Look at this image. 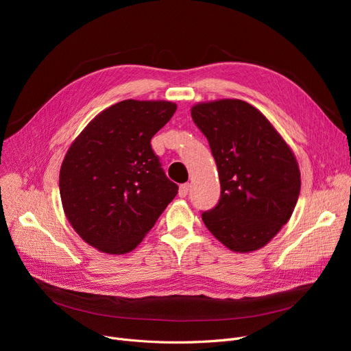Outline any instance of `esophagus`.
I'll return each instance as SVG.
<instances>
[{
	"mask_svg": "<svg viewBox=\"0 0 351 351\" xmlns=\"http://www.w3.org/2000/svg\"><path fill=\"white\" fill-rule=\"evenodd\" d=\"M189 183H182V185L179 186V196L180 197H185L186 195H188V192H189Z\"/></svg>",
	"mask_w": 351,
	"mask_h": 351,
	"instance_id": "34e87169",
	"label": "esophagus"
}]
</instances>
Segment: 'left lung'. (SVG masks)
Wrapping results in <instances>:
<instances>
[{"label":"left lung","instance_id":"obj_1","mask_svg":"<svg viewBox=\"0 0 351 351\" xmlns=\"http://www.w3.org/2000/svg\"><path fill=\"white\" fill-rule=\"evenodd\" d=\"M191 114L209 141L222 188L219 204L202 213L204 223L232 252L266 246L298 204L296 156L270 121L245 101L200 102Z\"/></svg>","mask_w":351,"mask_h":351}]
</instances>
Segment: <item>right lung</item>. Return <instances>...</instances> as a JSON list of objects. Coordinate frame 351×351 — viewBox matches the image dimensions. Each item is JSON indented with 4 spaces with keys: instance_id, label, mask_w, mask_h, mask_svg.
Instances as JSON below:
<instances>
[{
    "instance_id": "obj_1",
    "label": "right lung",
    "mask_w": 351,
    "mask_h": 351,
    "mask_svg": "<svg viewBox=\"0 0 351 351\" xmlns=\"http://www.w3.org/2000/svg\"><path fill=\"white\" fill-rule=\"evenodd\" d=\"M176 104L125 99L92 119L69 146L60 171L68 222L108 254L134 250L178 193L151 146Z\"/></svg>"
}]
</instances>
